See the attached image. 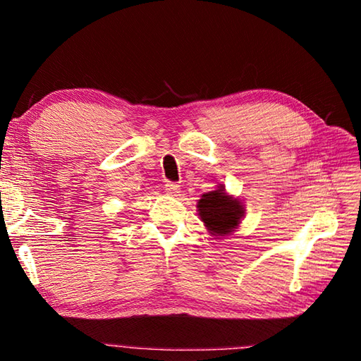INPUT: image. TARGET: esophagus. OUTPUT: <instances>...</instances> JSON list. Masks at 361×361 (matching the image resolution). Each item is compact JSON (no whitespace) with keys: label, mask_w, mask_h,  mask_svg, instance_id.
Returning a JSON list of instances; mask_svg holds the SVG:
<instances>
[{"label":"esophagus","mask_w":361,"mask_h":361,"mask_svg":"<svg viewBox=\"0 0 361 361\" xmlns=\"http://www.w3.org/2000/svg\"><path fill=\"white\" fill-rule=\"evenodd\" d=\"M166 191L172 195H178L180 185H176L175 181H166Z\"/></svg>","instance_id":"obj_1"}]
</instances>
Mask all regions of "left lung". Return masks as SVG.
<instances>
[{"mask_svg":"<svg viewBox=\"0 0 361 361\" xmlns=\"http://www.w3.org/2000/svg\"><path fill=\"white\" fill-rule=\"evenodd\" d=\"M200 219L213 235H224L240 223L243 215L242 205L237 199L229 197L223 191V186L216 191H210L202 195L197 204Z\"/></svg>","mask_w":361,"mask_h":361,"instance_id":"obj_1","label":"left lung"}]
</instances>
